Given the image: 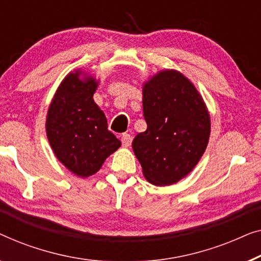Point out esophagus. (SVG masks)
Returning a JSON list of instances; mask_svg holds the SVG:
<instances>
[{
	"label": "esophagus",
	"instance_id": "1",
	"mask_svg": "<svg viewBox=\"0 0 261 261\" xmlns=\"http://www.w3.org/2000/svg\"><path fill=\"white\" fill-rule=\"evenodd\" d=\"M120 141H122V144L124 148H127V146L131 145L132 137L129 134H123L122 136H120Z\"/></svg>",
	"mask_w": 261,
	"mask_h": 261
}]
</instances>
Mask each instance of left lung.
Listing matches in <instances>:
<instances>
[{
  "mask_svg": "<svg viewBox=\"0 0 261 261\" xmlns=\"http://www.w3.org/2000/svg\"><path fill=\"white\" fill-rule=\"evenodd\" d=\"M146 130L132 148L143 174L155 186H170L193 170L211 134V119L195 86L176 71H162L143 87Z\"/></svg>",
  "mask_w": 261,
  "mask_h": 261,
  "instance_id": "1",
  "label": "left lung"
}]
</instances>
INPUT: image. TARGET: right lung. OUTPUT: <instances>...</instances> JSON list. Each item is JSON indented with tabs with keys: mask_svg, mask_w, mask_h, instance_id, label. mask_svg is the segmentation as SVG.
I'll return each mask as SVG.
<instances>
[{
	"mask_svg": "<svg viewBox=\"0 0 261 261\" xmlns=\"http://www.w3.org/2000/svg\"><path fill=\"white\" fill-rule=\"evenodd\" d=\"M80 74L75 71L62 80L47 113L46 131L59 161L73 174L87 177L122 143L93 100L98 83L91 76L82 80Z\"/></svg>",
	"mask_w": 261,
	"mask_h": 261,
	"instance_id": "add662e5",
	"label": "right lung"
}]
</instances>
